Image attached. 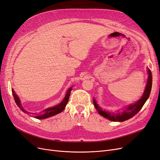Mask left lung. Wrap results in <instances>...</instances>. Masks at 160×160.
I'll return each mask as SVG.
<instances>
[{
	"label": "left lung",
	"mask_w": 160,
	"mask_h": 160,
	"mask_svg": "<svg viewBox=\"0 0 160 160\" xmlns=\"http://www.w3.org/2000/svg\"><path fill=\"white\" fill-rule=\"evenodd\" d=\"M148 83L146 87V89L144 91V93L142 97V98L138 100L136 103L133 105H130L129 106L125 109L123 112L118 113H110L108 111H103L102 109L99 107V105L97 104L95 100L93 99V103L95 109L98 110L99 113L103 116V117L109 119L110 121H113V122H124L130 118L133 117L134 115H136L139 111L142 108L143 105L146 103V101L148 99L149 96L150 95V92L152 89V75L151 70L148 69Z\"/></svg>",
	"instance_id": "8db88e82"
}]
</instances>
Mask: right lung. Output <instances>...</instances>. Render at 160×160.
Segmentation results:
<instances>
[{
    "label": "right lung",
    "instance_id": "add662e5",
    "mask_svg": "<svg viewBox=\"0 0 160 160\" xmlns=\"http://www.w3.org/2000/svg\"><path fill=\"white\" fill-rule=\"evenodd\" d=\"M72 89V87L71 88H70L68 91H67V94L65 97V98L63 99V100H62V102L57 105L56 106H55V107H52V108H48V109H45L44 111H42V113H39V114H36L35 113L33 115L34 117H35V118L37 119H45V118H48L49 117H51V116H53L55 115L56 114H58L61 113V111H62L64 110V109L65 108V106L67 103V102H68L69 101V96H70V93H71V91ZM12 95H13V98H14V101H15V103H17V105H18V107L20 108V109L23 111L24 113H29L28 112H27V111L26 110L24 109L22 107L21 105V101H20V99H18V96L16 95L15 92L14 91L13 89H12ZM31 113H30L31 114ZM33 113H32V115Z\"/></svg>",
    "mask_w": 160,
    "mask_h": 160
}]
</instances>
